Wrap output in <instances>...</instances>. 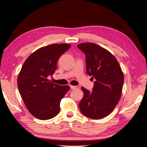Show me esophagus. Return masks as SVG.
I'll use <instances>...</instances> for the list:
<instances>
[{
	"mask_svg": "<svg viewBox=\"0 0 147 147\" xmlns=\"http://www.w3.org/2000/svg\"><path fill=\"white\" fill-rule=\"evenodd\" d=\"M70 87L71 89H76L78 88V87L76 86H73V85H70Z\"/></svg>",
	"mask_w": 147,
	"mask_h": 147,
	"instance_id": "1",
	"label": "esophagus"
}]
</instances>
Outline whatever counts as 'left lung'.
Wrapping results in <instances>:
<instances>
[{
    "label": "left lung",
    "mask_w": 147,
    "mask_h": 147,
    "mask_svg": "<svg viewBox=\"0 0 147 147\" xmlns=\"http://www.w3.org/2000/svg\"><path fill=\"white\" fill-rule=\"evenodd\" d=\"M77 47L85 54L87 74L96 79L92 92L82 87L84 96L79 103L80 111L90 119H102L119 102L124 81L123 72L115 56L105 48L92 42Z\"/></svg>",
    "instance_id": "1"
}]
</instances>
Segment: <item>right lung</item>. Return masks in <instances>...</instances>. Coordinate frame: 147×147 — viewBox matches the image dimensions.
<instances>
[{"label": "right lung", "instance_id": "right-lung-1", "mask_svg": "<svg viewBox=\"0 0 147 147\" xmlns=\"http://www.w3.org/2000/svg\"><path fill=\"white\" fill-rule=\"evenodd\" d=\"M69 44H52L39 48L26 59L17 79L18 90L28 111L39 120L57 116L68 85L61 86L48 79L57 69L59 57Z\"/></svg>", "mask_w": 147, "mask_h": 147}]
</instances>
